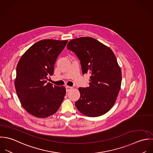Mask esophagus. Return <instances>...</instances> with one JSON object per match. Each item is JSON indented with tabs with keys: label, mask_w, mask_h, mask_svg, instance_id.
I'll list each match as a JSON object with an SVG mask.
<instances>
[{
	"label": "esophagus",
	"mask_w": 153,
	"mask_h": 153,
	"mask_svg": "<svg viewBox=\"0 0 153 153\" xmlns=\"http://www.w3.org/2000/svg\"><path fill=\"white\" fill-rule=\"evenodd\" d=\"M65 88H66V91L67 92H69L70 91H71V89H72V87H71V86H65Z\"/></svg>",
	"instance_id": "34e87169"
}]
</instances>
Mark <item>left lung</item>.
<instances>
[{"mask_svg":"<svg viewBox=\"0 0 153 153\" xmlns=\"http://www.w3.org/2000/svg\"><path fill=\"white\" fill-rule=\"evenodd\" d=\"M67 47L80 61L83 74H91L89 87L79 88L77 109L90 117L105 114L114 105L121 85V70L114 53L91 37L72 39Z\"/></svg>","mask_w":153,"mask_h":153,"instance_id":"8db88e82","label":"left lung"}]
</instances>
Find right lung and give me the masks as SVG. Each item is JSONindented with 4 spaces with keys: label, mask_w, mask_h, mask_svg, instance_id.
Listing matches in <instances>:
<instances>
[{
    "label": "right lung",
    "mask_w": 153,
    "mask_h": 153,
    "mask_svg": "<svg viewBox=\"0 0 153 153\" xmlns=\"http://www.w3.org/2000/svg\"><path fill=\"white\" fill-rule=\"evenodd\" d=\"M68 41L44 39L22 55L16 66L15 86L24 108L38 118H47L59 109L65 88L48 83L58 56Z\"/></svg>",
    "instance_id": "add662e5"
}]
</instances>
